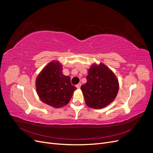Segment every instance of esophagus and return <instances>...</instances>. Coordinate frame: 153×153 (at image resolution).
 Masks as SVG:
<instances>
[{"label": "esophagus", "mask_w": 153, "mask_h": 153, "mask_svg": "<svg viewBox=\"0 0 153 153\" xmlns=\"http://www.w3.org/2000/svg\"><path fill=\"white\" fill-rule=\"evenodd\" d=\"M81 83H79V84H77L76 85V88H77V89H80V87H81Z\"/></svg>", "instance_id": "1"}]
</instances>
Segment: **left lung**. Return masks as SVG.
I'll list each match as a JSON object with an SVG mask.
<instances>
[{"label":"left lung","instance_id":"left-lung-1","mask_svg":"<svg viewBox=\"0 0 153 153\" xmlns=\"http://www.w3.org/2000/svg\"><path fill=\"white\" fill-rule=\"evenodd\" d=\"M86 78L87 83L80 89L88 106L103 108L115 100L119 91V82L113 71L104 64H92Z\"/></svg>","mask_w":153,"mask_h":153}]
</instances>
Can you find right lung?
Instances as JSON below:
<instances>
[{"instance_id":"right-lung-1","label":"right lung","mask_w":153,"mask_h":153,"mask_svg":"<svg viewBox=\"0 0 153 153\" xmlns=\"http://www.w3.org/2000/svg\"><path fill=\"white\" fill-rule=\"evenodd\" d=\"M62 66L59 61L48 63L37 76L36 88L40 100L53 108H61L70 101L76 89L71 84L69 76L62 74Z\"/></svg>"}]
</instances>
